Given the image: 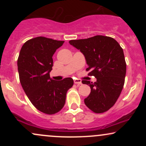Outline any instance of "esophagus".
Segmentation results:
<instances>
[{
	"instance_id": "esophagus-1",
	"label": "esophagus",
	"mask_w": 146,
	"mask_h": 146,
	"mask_svg": "<svg viewBox=\"0 0 146 146\" xmlns=\"http://www.w3.org/2000/svg\"><path fill=\"white\" fill-rule=\"evenodd\" d=\"M74 83L75 84L80 85L82 84V81L80 80H78V79H75V80H74Z\"/></svg>"
}]
</instances>
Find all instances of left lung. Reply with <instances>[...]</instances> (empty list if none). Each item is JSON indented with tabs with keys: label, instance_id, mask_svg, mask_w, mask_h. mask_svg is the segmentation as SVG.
I'll list each match as a JSON object with an SVG mask.
<instances>
[{
	"label": "left lung",
	"instance_id": "obj_1",
	"mask_svg": "<svg viewBox=\"0 0 146 146\" xmlns=\"http://www.w3.org/2000/svg\"><path fill=\"white\" fill-rule=\"evenodd\" d=\"M69 43L84 56L88 75L97 79L94 83L82 82L91 89L85 104L95 113H104L115 104L124 85L126 64L123 49L114 38L104 36L72 40Z\"/></svg>",
	"mask_w": 146,
	"mask_h": 146
}]
</instances>
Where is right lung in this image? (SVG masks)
Listing matches in <instances>:
<instances>
[{"label":"right lung","mask_w":146,"mask_h":146,"mask_svg":"<svg viewBox=\"0 0 146 146\" xmlns=\"http://www.w3.org/2000/svg\"><path fill=\"white\" fill-rule=\"evenodd\" d=\"M64 41L37 37L22 46L18 59L20 82L32 104L42 113L53 115L63 108L71 78L56 81L50 78L53 54Z\"/></svg>","instance_id":"obj_1"}]
</instances>
